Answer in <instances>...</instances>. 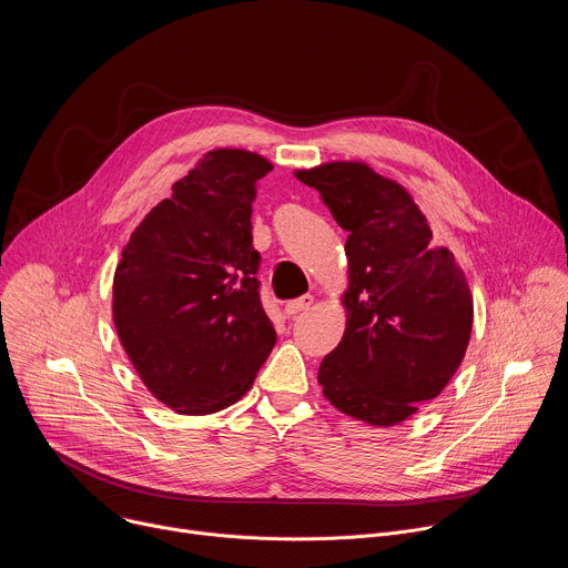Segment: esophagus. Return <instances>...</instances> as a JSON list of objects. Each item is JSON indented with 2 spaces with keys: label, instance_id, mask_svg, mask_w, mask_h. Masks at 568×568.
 <instances>
[{
  "label": "esophagus",
  "instance_id": "34e87169",
  "mask_svg": "<svg viewBox=\"0 0 568 568\" xmlns=\"http://www.w3.org/2000/svg\"><path fill=\"white\" fill-rule=\"evenodd\" d=\"M312 303H314V296H310V294L298 296V298H294V301H287V305H285V314H287V316H296V314H301V312L310 310V307H312Z\"/></svg>",
  "mask_w": 568,
  "mask_h": 568
}]
</instances>
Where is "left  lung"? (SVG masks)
I'll use <instances>...</instances> for the list:
<instances>
[{
    "label": "left lung",
    "instance_id": "1",
    "mask_svg": "<svg viewBox=\"0 0 568 568\" xmlns=\"http://www.w3.org/2000/svg\"><path fill=\"white\" fill-rule=\"evenodd\" d=\"M296 178L348 231L346 333L323 357L318 384L333 407L390 427L440 395L458 371L474 305L454 254L397 182L362 161H331Z\"/></svg>",
    "mask_w": 568,
    "mask_h": 568
}]
</instances>
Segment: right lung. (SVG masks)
Instances as JSON below:
<instances>
[{
  "label": "right lung",
  "mask_w": 568,
  "mask_h": 568,
  "mask_svg": "<svg viewBox=\"0 0 568 568\" xmlns=\"http://www.w3.org/2000/svg\"><path fill=\"white\" fill-rule=\"evenodd\" d=\"M274 166L217 148L134 229L114 272L112 316L148 390L178 414L245 395L276 344L252 237L256 182Z\"/></svg>",
  "instance_id": "add662e5"
}]
</instances>
